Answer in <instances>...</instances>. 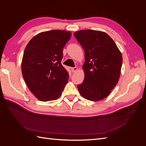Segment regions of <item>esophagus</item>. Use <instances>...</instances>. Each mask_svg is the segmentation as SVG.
<instances>
[{"label": "esophagus", "instance_id": "1", "mask_svg": "<svg viewBox=\"0 0 146 146\" xmlns=\"http://www.w3.org/2000/svg\"><path fill=\"white\" fill-rule=\"evenodd\" d=\"M77 69H78V68H77V67H74V68H71V70H72V72L74 73V72H76L77 70Z\"/></svg>", "mask_w": 146, "mask_h": 146}]
</instances>
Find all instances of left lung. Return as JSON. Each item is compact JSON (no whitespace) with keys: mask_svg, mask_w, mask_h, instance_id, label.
<instances>
[{"mask_svg":"<svg viewBox=\"0 0 146 146\" xmlns=\"http://www.w3.org/2000/svg\"><path fill=\"white\" fill-rule=\"evenodd\" d=\"M85 50V78L77 86L80 94L91 101L105 99L120 77L122 56L116 43L106 33L83 30L74 33Z\"/></svg>","mask_w":146,"mask_h":146,"instance_id":"obj_1","label":"left lung"}]
</instances>
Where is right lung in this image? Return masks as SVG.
I'll return each mask as SVG.
<instances>
[{
	"label": "right lung",
	"instance_id": "right-lung-1",
	"mask_svg": "<svg viewBox=\"0 0 146 146\" xmlns=\"http://www.w3.org/2000/svg\"><path fill=\"white\" fill-rule=\"evenodd\" d=\"M71 37L66 30L41 32L28 43L22 61V73L36 98L47 102L58 99L68 82L69 74L61 64L63 50Z\"/></svg>",
	"mask_w": 146,
	"mask_h": 146
}]
</instances>
